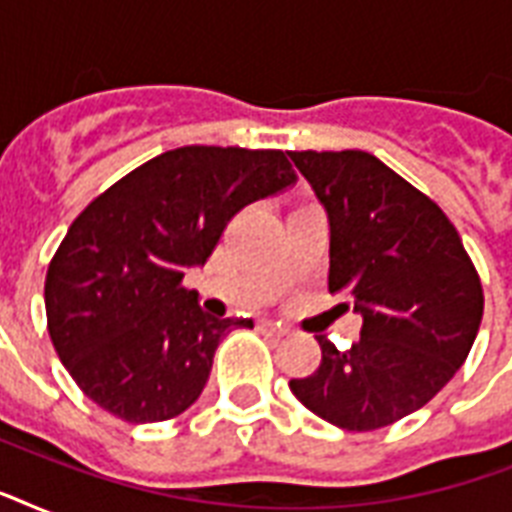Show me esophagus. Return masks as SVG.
<instances>
[{"label":"esophagus","instance_id":"obj_1","mask_svg":"<svg viewBox=\"0 0 512 512\" xmlns=\"http://www.w3.org/2000/svg\"><path fill=\"white\" fill-rule=\"evenodd\" d=\"M260 329H265V332H271V335L276 337L289 335V329L284 327V324H279V321H260Z\"/></svg>","mask_w":512,"mask_h":512}]
</instances>
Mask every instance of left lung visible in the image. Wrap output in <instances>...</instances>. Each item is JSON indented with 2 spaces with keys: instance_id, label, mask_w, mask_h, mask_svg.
Masks as SVG:
<instances>
[{
  "instance_id": "1",
  "label": "left lung",
  "mask_w": 512,
  "mask_h": 512,
  "mask_svg": "<svg viewBox=\"0 0 512 512\" xmlns=\"http://www.w3.org/2000/svg\"><path fill=\"white\" fill-rule=\"evenodd\" d=\"M329 220V292L348 295L361 337L292 380L297 401L342 430L417 412L465 364L484 289L438 204L366 151H289Z\"/></svg>"
}]
</instances>
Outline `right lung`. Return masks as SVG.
<instances>
[{
	"label": "right lung",
	"instance_id": "add662e5",
	"mask_svg": "<svg viewBox=\"0 0 512 512\" xmlns=\"http://www.w3.org/2000/svg\"><path fill=\"white\" fill-rule=\"evenodd\" d=\"M281 151L183 146L140 164L68 228L44 281L47 329L74 382L124 422H162L201 396L231 327L185 289L225 225L295 185Z\"/></svg>",
	"mask_w": 512,
	"mask_h": 512
}]
</instances>
